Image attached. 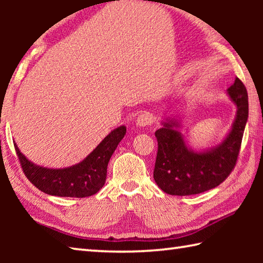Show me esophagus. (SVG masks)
Listing matches in <instances>:
<instances>
[{"label":"esophagus","mask_w":263,"mask_h":263,"mask_svg":"<svg viewBox=\"0 0 263 263\" xmlns=\"http://www.w3.org/2000/svg\"><path fill=\"white\" fill-rule=\"evenodd\" d=\"M153 123V115L147 111H144V112H140V115L137 117L136 124L140 127L148 126Z\"/></svg>","instance_id":"obj_1"}]
</instances>
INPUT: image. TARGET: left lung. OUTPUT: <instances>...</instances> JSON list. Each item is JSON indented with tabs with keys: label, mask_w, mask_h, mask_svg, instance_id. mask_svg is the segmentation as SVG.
<instances>
[{
	"label": "left lung",
	"mask_w": 263,
	"mask_h": 263,
	"mask_svg": "<svg viewBox=\"0 0 263 263\" xmlns=\"http://www.w3.org/2000/svg\"><path fill=\"white\" fill-rule=\"evenodd\" d=\"M228 94L237 105V115L229 135L215 147L199 152L188 147L183 135L177 130L180 123L175 119L167 118L155 132L158 154L153 176L155 183L166 194H201L216 188L231 174L248 118V95L238 78L228 89Z\"/></svg>",
	"instance_id": "obj_1"
}]
</instances>
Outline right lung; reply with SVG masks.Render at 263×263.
Segmentation results:
<instances>
[{
    "mask_svg": "<svg viewBox=\"0 0 263 263\" xmlns=\"http://www.w3.org/2000/svg\"><path fill=\"white\" fill-rule=\"evenodd\" d=\"M125 133L124 125L115 128L81 162L59 169L34 164L14 145L24 174L34 186L52 196L82 198L99 193L104 185L109 160Z\"/></svg>",
    "mask_w": 263,
    "mask_h": 263,
    "instance_id": "1",
    "label": "right lung"
}]
</instances>
